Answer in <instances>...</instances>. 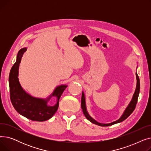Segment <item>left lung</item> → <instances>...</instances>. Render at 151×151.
<instances>
[{"label":"left lung","mask_w":151,"mask_h":151,"mask_svg":"<svg viewBox=\"0 0 151 151\" xmlns=\"http://www.w3.org/2000/svg\"><path fill=\"white\" fill-rule=\"evenodd\" d=\"M138 67V66H137ZM136 78H137V86H136V89L135 91H134V92L133 95L132 99L130 101V102L129 103V104L128 105V106H127V108L125 109L123 113V114H122V116L120 117V118L119 119L113 121L111 123H108V124H103V123H100L97 122V121H96L93 118H92L89 114L88 110H87V107H86V97H85V95L84 92L83 91L82 92V97H81V108L83 109V112L85 116V117H86V119L88 120H89L90 122H91L92 123L98 125L99 126H102V127H106V126H110L114 125L115 124H117L121 122L122 121H124V120H125L134 111V108H135L137 103V100H138V98L139 96V89H140V81H139V78L138 76L137 73L136 72Z\"/></svg>","instance_id":"8db88e82"}]
</instances>
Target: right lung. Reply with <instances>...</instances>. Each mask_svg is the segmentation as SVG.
<instances>
[{
	"label": "right lung",
	"instance_id": "add662e5",
	"mask_svg": "<svg viewBox=\"0 0 151 151\" xmlns=\"http://www.w3.org/2000/svg\"><path fill=\"white\" fill-rule=\"evenodd\" d=\"M27 49V47H23L18 51L17 60L10 70L9 81L11 101L15 110L21 115L32 121H46L51 119L57 111L60 97L67 85L58 86L46 99L35 97L28 93L22 88L18 78L19 64ZM52 97L57 99V104L50 106L47 104Z\"/></svg>",
	"mask_w": 151,
	"mask_h": 151
}]
</instances>
